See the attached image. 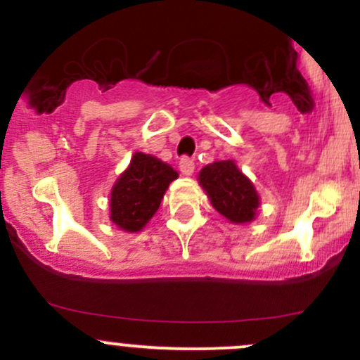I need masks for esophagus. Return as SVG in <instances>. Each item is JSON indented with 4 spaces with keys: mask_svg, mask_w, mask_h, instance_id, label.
<instances>
[{
    "mask_svg": "<svg viewBox=\"0 0 360 360\" xmlns=\"http://www.w3.org/2000/svg\"><path fill=\"white\" fill-rule=\"evenodd\" d=\"M179 170L184 176H191L195 172V162L190 157H183L179 160Z\"/></svg>",
    "mask_w": 360,
    "mask_h": 360,
    "instance_id": "1",
    "label": "esophagus"
}]
</instances>
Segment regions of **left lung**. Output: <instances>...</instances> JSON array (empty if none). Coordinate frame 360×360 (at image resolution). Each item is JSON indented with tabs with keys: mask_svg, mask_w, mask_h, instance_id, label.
Listing matches in <instances>:
<instances>
[{
	"mask_svg": "<svg viewBox=\"0 0 360 360\" xmlns=\"http://www.w3.org/2000/svg\"><path fill=\"white\" fill-rule=\"evenodd\" d=\"M198 183L205 190L214 209L231 223H250L256 217L259 195L233 160L205 165L198 174Z\"/></svg>",
	"mask_w": 360,
	"mask_h": 360,
	"instance_id": "left-lung-1",
	"label": "left lung"
}]
</instances>
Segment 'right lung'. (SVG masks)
<instances>
[{
    "label": "right lung",
    "mask_w": 360,
    "mask_h": 360,
    "mask_svg": "<svg viewBox=\"0 0 360 360\" xmlns=\"http://www.w3.org/2000/svg\"><path fill=\"white\" fill-rule=\"evenodd\" d=\"M177 172L151 155L136 153L111 190V221L120 230L136 233L155 216Z\"/></svg>",
    "instance_id": "add662e5"
}]
</instances>
